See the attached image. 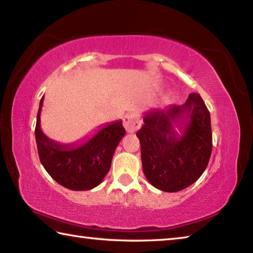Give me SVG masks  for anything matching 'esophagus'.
<instances>
[{"mask_svg":"<svg viewBox=\"0 0 253 253\" xmlns=\"http://www.w3.org/2000/svg\"><path fill=\"white\" fill-rule=\"evenodd\" d=\"M142 126V122H140L139 117L135 114H128L124 117V127L126 128L128 132H134L137 129H139Z\"/></svg>","mask_w":253,"mask_h":253,"instance_id":"obj_1","label":"esophagus"}]
</instances>
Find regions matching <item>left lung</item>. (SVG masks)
I'll list each match as a JSON object with an SVG mask.
<instances>
[{
    "label": "left lung",
    "instance_id": "1",
    "mask_svg": "<svg viewBox=\"0 0 253 253\" xmlns=\"http://www.w3.org/2000/svg\"><path fill=\"white\" fill-rule=\"evenodd\" d=\"M136 135L145 176L158 190H184L207 169L212 152L211 117L198 93H191L184 105L147 111Z\"/></svg>",
    "mask_w": 253,
    "mask_h": 253
}]
</instances>
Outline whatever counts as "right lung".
Here are the masks:
<instances>
[{
    "label": "right lung",
    "instance_id": "1",
    "mask_svg": "<svg viewBox=\"0 0 253 253\" xmlns=\"http://www.w3.org/2000/svg\"><path fill=\"white\" fill-rule=\"evenodd\" d=\"M42 105L43 97L40 101L34 134L41 164L46 172L60 185L72 191H87L99 185L109 172L115 149L126 132L123 122L107 124L80 145L59 144L41 130Z\"/></svg>",
    "mask_w": 253,
    "mask_h": 253
}]
</instances>
